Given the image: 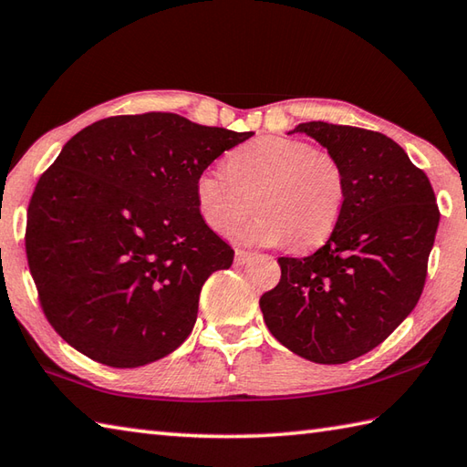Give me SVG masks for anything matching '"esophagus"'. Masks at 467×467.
Listing matches in <instances>:
<instances>
[{
    "label": "esophagus",
    "mask_w": 467,
    "mask_h": 467,
    "mask_svg": "<svg viewBox=\"0 0 467 467\" xmlns=\"http://www.w3.org/2000/svg\"><path fill=\"white\" fill-rule=\"evenodd\" d=\"M251 259H253V253L241 251V249L234 251V263H236V265H246Z\"/></svg>",
    "instance_id": "esophagus-1"
}]
</instances>
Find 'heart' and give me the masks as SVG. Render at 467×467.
Returning <instances> with one entry per match:
<instances>
[{
	"mask_svg": "<svg viewBox=\"0 0 467 467\" xmlns=\"http://www.w3.org/2000/svg\"><path fill=\"white\" fill-rule=\"evenodd\" d=\"M347 191L345 168L333 154L289 136L254 138L226 156V168H204L194 178L198 214L211 231H231L254 194L256 214L236 239L261 246L293 241L299 251L329 239Z\"/></svg>",
	"mask_w": 467,
	"mask_h": 467,
	"instance_id": "obj_1",
	"label": "heart"
}]
</instances>
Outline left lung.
Returning <instances> with one entry per match:
<instances>
[{"instance_id":"left-lung-1","label":"left lung","mask_w":467,"mask_h":467,"mask_svg":"<svg viewBox=\"0 0 467 467\" xmlns=\"http://www.w3.org/2000/svg\"><path fill=\"white\" fill-rule=\"evenodd\" d=\"M293 132L343 164L349 191L329 241L305 259L281 256V281L259 305L286 349L347 363L383 343L418 305L440 208L430 178L385 134L329 122Z\"/></svg>"}]
</instances>
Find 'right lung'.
Returning a JSON list of instances; mask_svg holds the SVG:
<instances>
[{
  "label": "right lung",
  "mask_w": 467,
  "mask_h": 467,
  "mask_svg": "<svg viewBox=\"0 0 467 467\" xmlns=\"http://www.w3.org/2000/svg\"><path fill=\"white\" fill-rule=\"evenodd\" d=\"M253 132L171 112L112 116L69 138L27 206L42 311L90 359L140 367L191 335L198 296L234 251L194 202V178Z\"/></svg>",
  "instance_id": "add662e5"
}]
</instances>
